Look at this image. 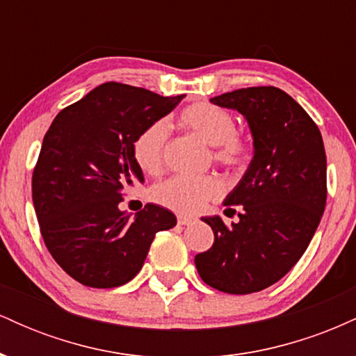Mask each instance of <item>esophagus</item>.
<instances>
[{"mask_svg":"<svg viewBox=\"0 0 356 356\" xmlns=\"http://www.w3.org/2000/svg\"><path fill=\"white\" fill-rule=\"evenodd\" d=\"M177 222L181 226H189V224H194L195 219L191 218V216H177Z\"/></svg>","mask_w":356,"mask_h":356,"instance_id":"1","label":"esophagus"}]
</instances>
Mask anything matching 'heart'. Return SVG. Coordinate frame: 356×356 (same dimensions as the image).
<instances>
[{
  "mask_svg": "<svg viewBox=\"0 0 356 356\" xmlns=\"http://www.w3.org/2000/svg\"><path fill=\"white\" fill-rule=\"evenodd\" d=\"M186 130L212 145L214 161L227 169H238L246 164L249 144L246 137L234 130V118L226 108L209 102H197L186 107L179 115ZM169 125L165 120L150 124L134 142V157L147 174H157L164 165V154ZM222 194V184L214 175L187 177L175 175L154 187V201L179 214H195L207 202Z\"/></svg>",
  "mask_w": 356,
  "mask_h": 356,
  "instance_id": "1",
  "label": "heart"
}]
</instances>
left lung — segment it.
Segmentation results:
<instances>
[{"instance_id": "1", "label": "left lung", "mask_w": 356, "mask_h": 356, "mask_svg": "<svg viewBox=\"0 0 356 356\" xmlns=\"http://www.w3.org/2000/svg\"><path fill=\"white\" fill-rule=\"evenodd\" d=\"M211 102L246 118L254 150L224 199L231 216L239 206V219L226 226L219 216L202 218L214 244L194 263L206 284L249 295L280 281L314 236L326 206L325 145L312 117L276 87L234 90Z\"/></svg>"}]
</instances>
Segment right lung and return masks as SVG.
Masks as SVG:
<instances>
[{
	"mask_svg": "<svg viewBox=\"0 0 356 356\" xmlns=\"http://www.w3.org/2000/svg\"><path fill=\"white\" fill-rule=\"evenodd\" d=\"M182 99L108 81L61 110L44 134L31 182L35 212L53 259L79 283H129L155 234L177 224L157 204L134 219L118 204L127 187L144 182L136 138Z\"/></svg>",
	"mask_w": 356,
	"mask_h": 356,
	"instance_id": "obj_1",
	"label": "right lung"
}]
</instances>
